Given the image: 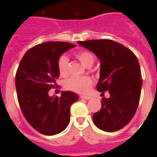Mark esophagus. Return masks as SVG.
Here are the masks:
<instances>
[{
	"instance_id": "34e87169",
	"label": "esophagus",
	"mask_w": 157,
	"mask_h": 157,
	"mask_svg": "<svg viewBox=\"0 0 157 157\" xmlns=\"http://www.w3.org/2000/svg\"><path fill=\"white\" fill-rule=\"evenodd\" d=\"M80 98H82V99H86V100H90V97H89V96H80Z\"/></svg>"
}]
</instances>
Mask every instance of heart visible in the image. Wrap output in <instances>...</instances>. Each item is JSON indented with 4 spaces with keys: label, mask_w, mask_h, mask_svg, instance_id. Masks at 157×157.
I'll list each match as a JSON object with an SVG mask.
<instances>
[{
    "label": "heart",
    "mask_w": 157,
    "mask_h": 157,
    "mask_svg": "<svg viewBox=\"0 0 157 157\" xmlns=\"http://www.w3.org/2000/svg\"><path fill=\"white\" fill-rule=\"evenodd\" d=\"M75 56L86 67H90L94 63L95 57L90 52L86 50L77 52ZM69 59L66 56H61L58 59V70L59 75L63 77L68 74ZM93 85V80L90 77L83 76L76 77L73 76L65 82L64 86L67 90L73 91L78 94H86L88 92L91 86Z\"/></svg>",
    "instance_id": "heart-1"
}]
</instances>
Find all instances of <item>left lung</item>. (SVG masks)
I'll return each instance as SVG.
<instances>
[{"mask_svg": "<svg viewBox=\"0 0 157 157\" xmlns=\"http://www.w3.org/2000/svg\"><path fill=\"white\" fill-rule=\"evenodd\" d=\"M78 43L100 59L97 90L110 94L109 98H102L101 110L93 116L94 124L107 132L117 131L132 120L139 104L142 79L138 59L132 51L112 40Z\"/></svg>", "mask_w": 157, "mask_h": 157, "instance_id": "obj_1", "label": "left lung"}]
</instances>
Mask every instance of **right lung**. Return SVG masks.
<instances>
[{
  "instance_id": "right-lung-1",
  "label": "right lung",
  "mask_w": 157,
  "mask_h": 157,
  "mask_svg": "<svg viewBox=\"0 0 157 157\" xmlns=\"http://www.w3.org/2000/svg\"><path fill=\"white\" fill-rule=\"evenodd\" d=\"M75 45L63 41H48L32 47L22 58L16 75L19 106L31 127L45 135L65 130L70 122V107L78 94L63 91L61 97H49L59 75L58 59Z\"/></svg>"
}]
</instances>
